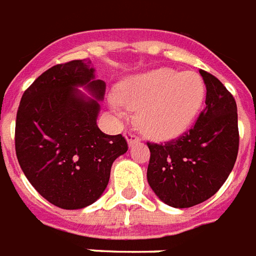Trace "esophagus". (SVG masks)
<instances>
[{
	"label": "esophagus",
	"instance_id": "1",
	"mask_svg": "<svg viewBox=\"0 0 256 256\" xmlns=\"http://www.w3.org/2000/svg\"><path fill=\"white\" fill-rule=\"evenodd\" d=\"M124 137H126V140H128V146H132V145H134V144H137L141 141V138L138 137L137 134L132 133V132H128V133L124 134Z\"/></svg>",
	"mask_w": 256,
	"mask_h": 256
}]
</instances>
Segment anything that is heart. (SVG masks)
Instances as JSON below:
<instances>
[{
    "label": "heart",
    "mask_w": 256,
    "mask_h": 256,
    "mask_svg": "<svg viewBox=\"0 0 256 256\" xmlns=\"http://www.w3.org/2000/svg\"><path fill=\"white\" fill-rule=\"evenodd\" d=\"M205 94V82L196 72L158 68L123 81L110 104L119 115L140 110L138 122L148 136L171 140L192 124Z\"/></svg>",
    "instance_id": "1"
}]
</instances>
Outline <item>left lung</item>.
I'll use <instances>...</instances> for the list:
<instances>
[{
    "label": "left lung",
    "mask_w": 256,
    "mask_h": 256,
    "mask_svg": "<svg viewBox=\"0 0 256 256\" xmlns=\"http://www.w3.org/2000/svg\"><path fill=\"white\" fill-rule=\"evenodd\" d=\"M206 107L196 124L176 140L148 142V183L172 208H191L209 200L234 170L239 150L238 107L224 84L200 70Z\"/></svg>",
    "instance_id": "8db88e82"
}]
</instances>
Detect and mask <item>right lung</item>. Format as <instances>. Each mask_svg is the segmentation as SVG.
<instances>
[{"mask_svg":"<svg viewBox=\"0 0 256 256\" xmlns=\"http://www.w3.org/2000/svg\"><path fill=\"white\" fill-rule=\"evenodd\" d=\"M104 90L90 60H76L46 70L22 94L14 130L17 160L35 190L60 209H82L99 200L112 162L128 152L122 134H104L96 124Z\"/></svg>","mask_w":256,"mask_h":256,"instance_id":"1","label":"right lung"}]
</instances>
